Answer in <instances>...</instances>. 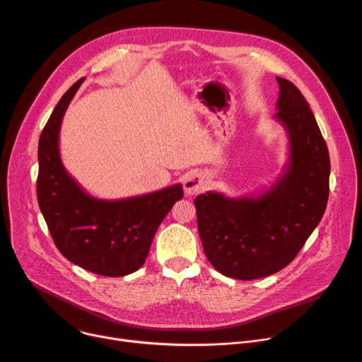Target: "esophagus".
Returning <instances> with one entry per match:
<instances>
[{
    "label": "esophagus",
    "mask_w": 362,
    "mask_h": 362,
    "mask_svg": "<svg viewBox=\"0 0 362 362\" xmlns=\"http://www.w3.org/2000/svg\"><path fill=\"white\" fill-rule=\"evenodd\" d=\"M206 186L205 176L198 172H190L186 175L183 180V189L186 192V195H198L199 192H202Z\"/></svg>",
    "instance_id": "obj_1"
}]
</instances>
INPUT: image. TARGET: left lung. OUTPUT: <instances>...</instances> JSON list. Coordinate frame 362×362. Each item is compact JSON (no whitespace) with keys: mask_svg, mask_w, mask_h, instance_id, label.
Returning <instances> with one entry per match:
<instances>
[{"mask_svg":"<svg viewBox=\"0 0 362 362\" xmlns=\"http://www.w3.org/2000/svg\"><path fill=\"white\" fill-rule=\"evenodd\" d=\"M275 119L290 139V158L274 186L259 197L195 198L204 252L220 274L249 281L284 269L325 214L330 158L316 117L301 91L276 77Z\"/></svg>","mask_w":362,"mask_h":362,"instance_id":"obj_1","label":"left lung"}]
</instances>
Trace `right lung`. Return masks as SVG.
Segmentation results:
<instances>
[{
  "label": "right lung",
  "mask_w": 362,
  "mask_h": 362,
  "mask_svg": "<svg viewBox=\"0 0 362 362\" xmlns=\"http://www.w3.org/2000/svg\"><path fill=\"white\" fill-rule=\"evenodd\" d=\"M78 80L55 106L37 148V202L58 250L83 269L103 276H125L146 262L153 237L176 201L182 185L125 199L90 197L68 175L59 156V129Z\"/></svg>",
  "instance_id": "1"
}]
</instances>
